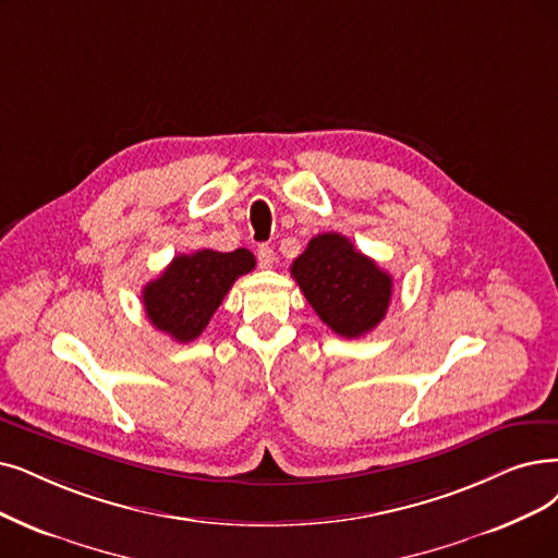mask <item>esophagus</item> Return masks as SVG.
Returning <instances> with one entry per match:
<instances>
[{
  "label": "esophagus",
  "mask_w": 558,
  "mask_h": 558,
  "mask_svg": "<svg viewBox=\"0 0 558 558\" xmlns=\"http://www.w3.org/2000/svg\"><path fill=\"white\" fill-rule=\"evenodd\" d=\"M256 256H258V265H260V267H272V265H275V260H277L275 250H272V247H267V244H260L258 252H256Z\"/></svg>",
  "instance_id": "obj_1"
}]
</instances>
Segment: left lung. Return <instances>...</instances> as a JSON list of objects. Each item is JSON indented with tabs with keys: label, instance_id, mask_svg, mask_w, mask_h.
<instances>
[{
	"label": "left lung",
	"instance_id": "obj_1",
	"mask_svg": "<svg viewBox=\"0 0 558 558\" xmlns=\"http://www.w3.org/2000/svg\"><path fill=\"white\" fill-rule=\"evenodd\" d=\"M291 275L318 318L343 339H360L387 316L393 281L341 233L311 238Z\"/></svg>",
	"mask_w": 558,
	"mask_h": 558
}]
</instances>
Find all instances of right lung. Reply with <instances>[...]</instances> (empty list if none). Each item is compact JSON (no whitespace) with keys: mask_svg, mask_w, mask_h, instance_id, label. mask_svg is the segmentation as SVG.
Returning a JSON list of instances; mask_svg holds the SVG:
<instances>
[{"mask_svg":"<svg viewBox=\"0 0 558 558\" xmlns=\"http://www.w3.org/2000/svg\"><path fill=\"white\" fill-rule=\"evenodd\" d=\"M256 258L250 250H198L175 256L165 272L144 286L142 302L155 329L178 343L194 341L210 323L238 277L252 272Z\"/></svg>","mask_w":558,"mask_h":558,"instance_id":"right-lung-1","label":"right lung"}]
</instances>
